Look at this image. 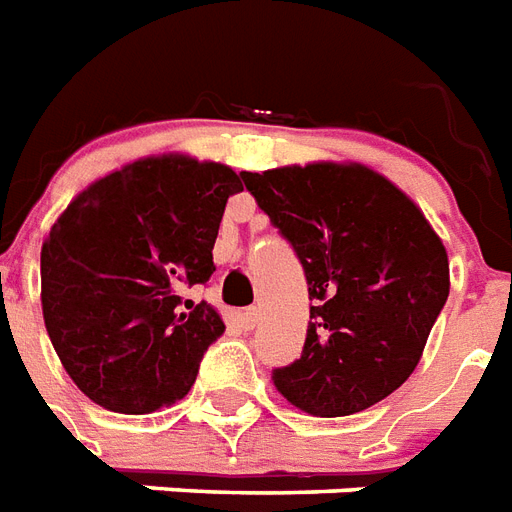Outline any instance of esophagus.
<instances>
[{"label":"esophagus","instance_id":"34e87169","mask_svg":"<svg viewBox=\"0 0 512 512\" xmlns=\"http://www.w3.org/2000/svg\"><path fill=\"white\" fill-rule=\"evenodd\" d=\"M259 310L256 307H248V310H242L240 313V326L245 329V332H251L253 326L259 324Z\"/></svg>","mask_w":512,"mask_h":512}]
</instances>
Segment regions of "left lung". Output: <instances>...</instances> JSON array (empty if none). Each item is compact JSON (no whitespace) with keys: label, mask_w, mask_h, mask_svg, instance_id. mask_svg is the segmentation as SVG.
Here are the masks:
<instances>
[{"label":"left lung","mask_w":512,"mask_h":512,"mask_svg":"<svg viewBox=\"0 0 512 512\" xmlns=\"http://www.w3.org/2000/svg\"><path fill=\"white\" fill-rule=\"evenodd\" d=\"M297 253L313 299L302 356L272 370L310 416L367 410L397 391L448 299V253L424 213L361 164L242 172Z\"/></svg>","instance_id":"8db88e82"}]
</instances>
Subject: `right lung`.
<instances>
[{
    "instance_id": "add662e5",
    "label": "right lung",
    "mask_w": 512,
    "mask_h": 512,
    "mask_svg": "<svg viewBox=\"0 0 512 512\" xmlns=\"http://www.w3.org/2000/svg\"><path fill=\"white\" fill-rule=\"evenodd\" d=\"M226 164L151 156L96 180L42 242V318L75 386L113 413L183 399L224 334L213 305L183 299L215 272Z\"/></svg>"
}]
</instances>
